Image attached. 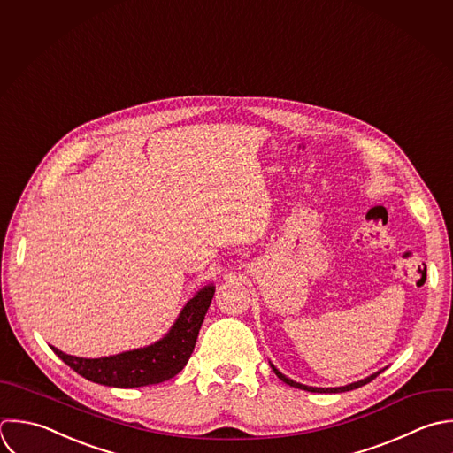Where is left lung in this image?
<instances>
[{
    "label": "left lung",
    "mask_w": 453,
    "mask_h": 453,
    "mask_svg": "<svg viewBox=\"0 0 453 453\" xmlns=\"http://www.w3.org/2000/svg\"><path fill=\"white\" fill-rule=\"evenodd\" d=\"M270 365H272V364H270ZM272 369H273V372L277 374V378L282 380L286 385L295 387V388H300V390H305V392H314V394H341V392H349V390H355V388H360V387L371 383L374 378H378V376L381 374V372H376V374H372V376H369V378H365V380H362V381H357V383H351V385H346V387H339V388H318V387H307V385H302V383H296V381L286 378L275 365H272Z\"/></svg>",
    "instance_id": "obj_1"
}]
</instances>
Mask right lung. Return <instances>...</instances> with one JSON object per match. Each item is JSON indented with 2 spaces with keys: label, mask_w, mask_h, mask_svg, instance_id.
<instances>
[{
  "label": "right lung",
  "mask_w": 453,
  "mask_h": 453,
  "mask_svg": "<svg viewBox=\"0 0 453 453\" xmlns=\"http://www.w3.org/2000/svg\"><path fill=\"white\" fill-rule=\"evenodd\" d=\"M213 293V284L197 291L185 303L171 330L151 346L104 358H77L50 348L70 369L88 381L114 388L158 385L174 378L187 365Z\"/></svg>",
  "instance_id": "1"
}]
</instances>
